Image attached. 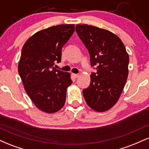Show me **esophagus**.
Instances as JSON below:
<instances>
[{"mask_svg": "<svg viewBox=\"0 0 149 149\" xmlns=\"http://www.w3.org/2000/svg\"><path fill=\"white\" fill-rule=\"evenodd\" d=\"M73 76H74L76 78H77L80 76V74H78V73H75V74H73Z\"/></svg>", "mask_w": 149, "mask_h": 149, "instance_id": "1", "label": "esophagus"}]
</instances>
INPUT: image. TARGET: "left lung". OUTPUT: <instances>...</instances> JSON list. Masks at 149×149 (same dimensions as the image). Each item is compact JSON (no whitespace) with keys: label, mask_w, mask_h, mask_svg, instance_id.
Here are the masks:
<instances>
[{"label":"left lung","mask_w":149,"mask_h":149,"mask_svg":"<svg viewBox=\"0 0 149 149\" xmlns=\"http://www.w3.org/2000/svg\"><path fill=\"white\" fill-rule=\"evenodd\" d=\"M76 31L97 70L90 75V86L83 90L85 100L95 111H106L115 105L123 90L129 55L122 40L109 31L88 24H77Z\"/></svg>","instance_id":"8db88e82"}]
</instances>
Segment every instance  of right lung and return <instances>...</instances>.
Returning <instances> with one entry per match:
<instances>
[{
	"mask_svg": "<svg viewBox=\"0 0 149 149\" xmlns=\"http://www.w3.org/2000/svg\"><path fill=\"white\" fill-rule=\"evenodd\" d=\"M75 30L74 24H61L39 31L22 47L18 71L27 95L38 109L52 113L64 107L71 74L56 69L61 49Z\"/></svg>",
	"mask_w": 149,
	"mask_h": 149,
	"instance_id": "obj_1",
	"label": "right lung"
}]
</instances>
